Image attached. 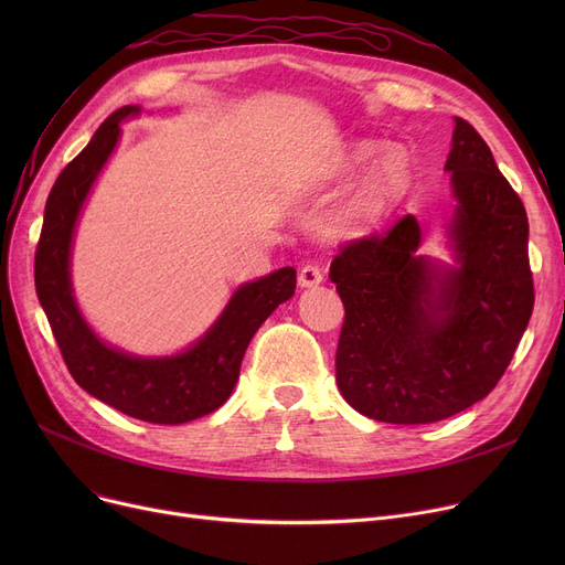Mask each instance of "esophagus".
Wrapping results in <instances>:
<instances>
[{"mask_svg":"<svg viewBox=\"0 0 565 565\" xmlns=\"http://www.w3.org/2000/svg\"><path fill=\"white\" fill-rule=\"evenodd\" d=\"M322 270L318 265H305L302 270H300V277H298V281H300V286L302 288H313V286H318V284H322Z\"/></svg>","mask_w":565,"mask_h":565,"instance_id":"1","label":"esophagus"}]
</instances>
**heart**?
<instances>
[{"label":"heart","mask_w":565,"mask_h":565,"mask_svg":"<svg viewBox=\"0 0 565 565\" xmlns=\"http://www.w3.org/2000/svg\"><path fill=\"white\" fill-rule=\"evenodd\" d=\"M360 172L363 175L339 213V224L348 233H369L387 222L412 185V160L405 148L396 143L384 148L375 139L352 141L324 178L330 185L341 188Z\"/></svg>","instance_id":"heart-1"}]
</instances>
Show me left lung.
Wrapping results in <instances>:
<instances>
[{
  "label": "left lung",
  "mask_w": 565,
  "mask_h": 565,
  "mask_svg": "<svg viewBox=\"0 0 565 565\" xmlns=\"http://www.w3.org/2000/svg\"><path fill=\"white\" fill-rule=\"evenodd\" d=\"M454 124L444 164L454 265L419 254L422 226L407 215L343 247L330 267L345 307L337 384L384 424H433L486 398L533 309L524 205L483 137L465 118Z\"/></svg>",
  "instance_id": "left-lung-1"
}]
</instances>
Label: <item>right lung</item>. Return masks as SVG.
<instances>
[{
    "mask_svg": "<svg viewBox=\"0 0 565 565\" xmlns=\"http://www.w3.org/2000/svg\"><path fill=\"white\" fill-rule=\"evenodd\" d=\"M139 105L116 109L84 151L62 171L45 203L36 247V295L64 362L84 392L148 424H188L231 396L245 350L279 305L292 298V267L237 286L217 320L190 348L164 358H139L105 343L82 316L73 295L71 254L82 207L121 139V121Z\"/></svg>",
    "mask_w": 565,
    "mask_h": 565,
    "instance_id": "right-lung-1",
    "label": "right lung"
}]
</instances>
